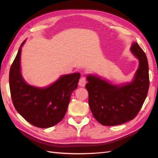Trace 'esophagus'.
Segmentation results:
<instances>
[{"label":"esophagus","mask_w":158,"mask_h":158,"mask_svg":"<svg viewBox=\"0 0 158 158\" xmlns=\"http://www.w3.org/2000/svg\"><path fill=\"white\" fill-rule=\"evenodd\" d=\"M87 83V80L84 76H81L79 81V85L81 87H84Z\"/></svg>","instance_id":"obj_1"}]
</instances>
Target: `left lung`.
Listing matches in <instances>:
<instances>
[{"label":"left lung","mask_w":158,"mask_h":158,"mask_svg":"<svg viewBox=\"0 0 158 158\" xmlns=\"http://www.w3.org/2000/svg\"><path fill=\"white\" fill-rule=\"evenodd\" d=\"M139 66L132 81L113 85L93 75L87 76L85 88L93 116L103 126H117L133 119L146 99L149 87V65L145 53L134 42L130 48Z\"/></svg>","instance_id":"1"}]
</instances>
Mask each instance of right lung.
I'll return each mask as SVG.
<instances>
[{"mask_svg": "<svg viewBox=\"0 0 158 158\" xmlns=\"http://www.w3.org/2000/svg\"><path fill=\"white\" fill-rule=\"evenodd\" d=\"M23 41L9 71V88L15 109L28 122L36 127L47 128L58 123L64 117L70 96L77 88L81 74L61 76L45 88L26 83L22 77L20 56Z\"/></svg>", "mask_w": 158, "mask_h": 158, "instance_id": "right-lung-1", "label": "right lung"}]
</instances>
